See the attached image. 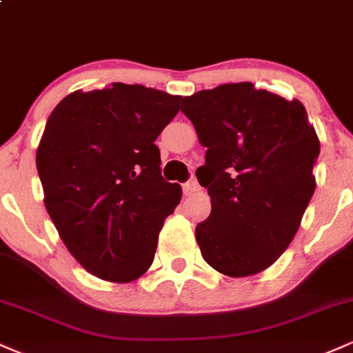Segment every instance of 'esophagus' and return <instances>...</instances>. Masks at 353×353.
I'll use <instances>...</instances> for the list:
<instances>
[{"label": "esophagus", "instance_id": "34e87169", "mask_svg": "<svg viewBox=\"0 0 353 353\" xmlns=\"http://www.w3.org/2000/svg\"><path fill=\"white\" fill-rule=\"evenodd\" d=\"M182 190H184L185 196H190V194H194L199 190V184H197L196 179H190L185 182V184H182Z\"/></svg>", "mask_w": 353, "mask_h": 353}]
</instances>
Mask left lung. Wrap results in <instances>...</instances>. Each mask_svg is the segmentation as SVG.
Listing matches in <instances>:
<instances>
[{
	"label": "left lung",
	"instance_id": "left-lung-1",
	"mask_svg": "<svg viewBox=\"0 0 353 353\" xmlns=\"http://www.w3.org/2000/svg\"><path fill=\"white\" fill-rule=\"evenodd\" d=\"M181 111L208 148L196 172L212 205L196 228L202 257L228 277L262 272L292 242L315 190L320 143L305 108L232 83L188 96Z\"/></svg>",
	"mask_w": 353,
	"mask_h": 353
}]
</instances>
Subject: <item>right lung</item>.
<instances>
[{
	"instance_id": "add662e5",
	"label": "right lung",
	"mask_w": 353,
	"mask_h": 353,
	"mask_svg": "<svg viewBox=\"0 0 353 353\" xmlns=\"http://www.w3.org/2000/svg\"><path fill=\"white\" fill-rule=\"evenodd\" d=\"M182 96L114 83L74 91L51 116L36 151L44 205L61 241L89 274L139 279L156 254L165 217L182 197L161 176L154 141Z\"/></svg>"
}]
</instances>
